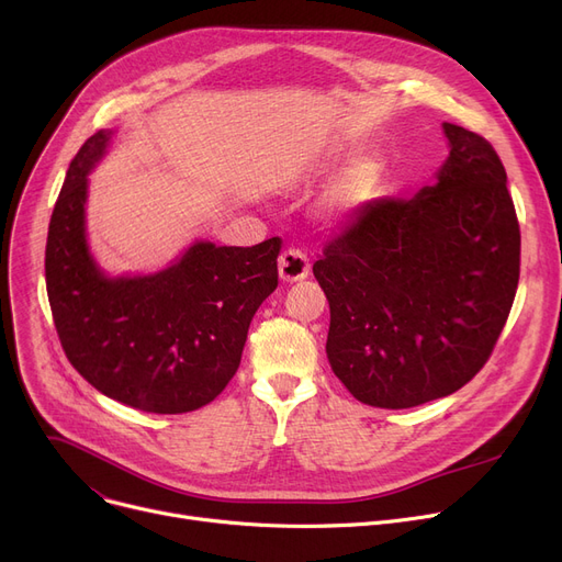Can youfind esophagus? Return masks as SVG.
Here are the masks:
<instances>
[{
  "label": "esophagus",
  "mask_w": 562,
  "mask_h": 562,
  "mask_svg": "<svg viewBox=\"0 0 562 562\" xmlns=\"http://www.w3.org/2000/svg\"><path fill=\"white\" fill-rule=\"evenodd\" d=\"M278 273L282 282H301L310 276V261L299 248H289L278 259Z\"/></svg>",
  "instance_id": "1"
}]
</instances>
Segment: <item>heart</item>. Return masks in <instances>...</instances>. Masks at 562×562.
I'll use <instances>...</instances> for the list:
<instances>
[{"mask_svg": "<svg viewBox=\"0 0 562 562\" xmlns=\"http://www.w3.org/2000/svg\"><path fill=\"white\" fill-rule=\"evenodd\" d=\"M314 168H318V164L314 159H307L303 166H299L296 172L305 175ZM382 180H385V161L378 155L356 159L344 170H339L326 187V191H323V212L333 221H350L360 216L375 200Z\"/></svg>", "mask_w": 562, "mask_h": 562, "instance_id": "obj_1", "label": "heart"}]
</instances>
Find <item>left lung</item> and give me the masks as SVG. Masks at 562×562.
Segmentation results:
<instances>
[{
	"instance_id": "1",
	"label": "left lung",
	"mask_w": 562,
	"mask_h": 562,
	"mask_svg": "<svg viewBox=\"0 0 562 562\" xmlns=\"http://www.w3.org/2000/svg\"><path fill=\"white\" fill-rule=\"evenodd\" d=\"M449 157L409 200H373L323 250L326 352L358 401L403 409L458 392L487 362L519 282V223L494 147L441 123Z\"/></svg>"
}]
</instances>
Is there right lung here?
Here are the masks:
<instances>
[{
	"mask_svg": "<svg viewBox=\"0 0 562 562\" xmlns=\"http://www.w3.org/2000/svg\"><path fill=\"white\" fill-rule=\"evenodd\" d=\"M111 130L88 138L54 204L45 282L70 364L104 396L155 415L212 403L239 369L248 328L278 286V236L252 248L193 241L164 269L109 276L91 252L88 175Z\"/></svg>",
	"mask_w": 562,
	"mask_h": 562,
	"instance_id": "obj_1",
	"label": "right lung"
}]
</instances>
